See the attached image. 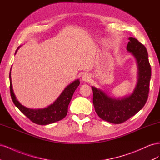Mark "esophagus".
Segmentation results:
<instances>
[{"label":"esophagus","instance_id":"obj_1","mask_svg":"<svg viewBox=\"0 0 160 160\" xmlns=\"http://www.w3.org/2000/svg\"><path fill=\"white\" fill-rule=\"evenodd\" d=\"M91 79V77L88 73H85L82 76V81L84 82H88Z\"/></svg>","mask_w":160,"mask_h":160}]
</instances>
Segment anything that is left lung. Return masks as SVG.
Returning a JSON list of instances; mask_svg holds the SVG:
<instances>
[{
  "mask_svg": "<svg viewBox=\"0 0 160 160\" xmlns=\"http://www.w3.org/2000/svg\"><path fill=\"white\" fill-rule=\"evenodd\" d=\"M127 50L134 56L138 64V83L132 94L123 98H113L99 89L91 87L95 110L103 120L112 123H123L141 110L146 104L151 79L146 48L136 38H129Z\"/></svg>",
  "mask_w": 160,
  "mask_h": 160,
  "instance_id": "1",
  "label": "left lung"
}]
</instances>
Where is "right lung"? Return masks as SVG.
<instances>
[{"instance_id": "add662e5", "label": "right lung", "mask_w": 160, "mask_h": 160, "mask_svg": "<svg viewBox=\"0 0 160 160\" xmlns=\"http://www.w3.org/2000/svg\"><path fill=\"white\" fill-rule=\"evenodd\" d=\"M19 47H18L17 50ZM9 79H10L11 96L14 104L31 122L38 125L51 124L63 119L67 114L68 106L72 95L80 84L79 79L74 81L63 90L55 102L48 106L47 108L43 109H30L23 106L17 99L12 89L11 72L9 74Z\"/></svg>"}]
</instances>
